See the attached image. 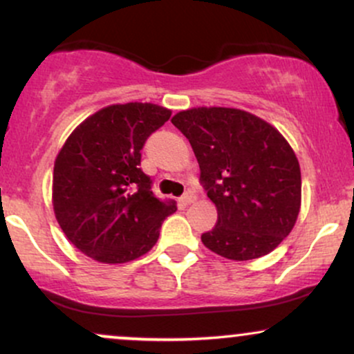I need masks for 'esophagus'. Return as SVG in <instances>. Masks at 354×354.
Returning <instances> with one entry per match:
<instances>
[{
    "label": "esophagus",
    "instance_id": "obj_1",
    "mask_svg": "<svg viewBox=\"0 0 354 354\" xmlns=\"http://www.w3.org/2000/svg\"><path fill=\"white\" fill-rule=\"evenodd\" d=\"M194 200H196V194H194L191 189H188V191H186V193L183 194V196L180 198V205H181V206H188V205H191V203H194Z\"/></svg>",
    "mask_w": 354,
    "mask_h": 354
}]
</instances>
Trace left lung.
<instances>
[{
    "label": "left lung",
    "mask_w": 354,
    "mask_h": 354,
    "mask_svg": "<svg viewBox=\"0 0 354 354\" xmlns=\"http://www.w3.org/2000/svg\"><path fill=\"white\" fill-rule=\"evenodd\" d=\"M171 123L188 138L200 183L218 208L203 245L236 261L271 253L301 206V171L288 141L261 118L234 108L186 109Z\"/></svg>",
    "instance_id": "8db88e82"
}]
</instances>
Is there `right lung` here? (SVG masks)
<instances>
[{
	"mask_svg": "<svg viewBox=\"0 0 354 354\" xmlns=\"http://www.w3.org/2000/svg\"><path fill=\"white\" fill-rule=\"evenodd\" d=\"M171 116L151 103L100 109L84 120L56 158L53 206L61 230L81 253L100 263L140 258L160 238L174 201L154 196L141 171V149Z\"/></svg>",
	"mask_w": 354,
	"mask_h": 354,
	"instance_id": "1",
	"label": "right lung"
}]
</instances>
